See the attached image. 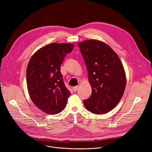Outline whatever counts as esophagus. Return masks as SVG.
Masks as SVG:
<instances>
[{
    "label": "esophagus",
    "instance_id": "34e87169",
    "mask_svg": "<svg viewBox=\"0 0 152 152\" xmlns=\"http://www.w3.org/2000/svg\"><path fill=\"white\" fill-rule=\"evenodd\" d=\"M77 89H78V87L77 86H75V87H73V90L74 92H76Z\"/></svg>",
    "mask_w": 152,
    "mask_h": 152
}]
</instances>
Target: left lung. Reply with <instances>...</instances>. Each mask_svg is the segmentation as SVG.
I'll return each instance as SVG.
<instances>
[{
  "label": "left lung",
  "instance_id": "1",
  "mask_svg": "<svg viewBox=\"0 0 152 152\" xmlns=\"http://www.w3.org/2000/svg\"><path fill=\"white\" fill-rule=\"evenodd\" d=\"M92 87L84 100L86 108L94 114H105L121 99L126 84L125 71L118 55L107 44L97 40L79 42Z\"/></svg>",
  "mask_w": 152,
  "mask_h": 152
}]
</instances>
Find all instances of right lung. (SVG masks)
Segmentation results:
<instances>
[{"label":"right lung","mask_w":152,"mask_h":152,"mask_svg":"<svg viewBox=\"0 0 152 152\" xmlns=\"http://www.w3.org/2000/svg\"><path fill=\"white\" fill-rule=\"evenodd\" d=\"M72 44L52 43L36 52L27 66L26 82L31 100L45 113L55 115L66 107L71 92L63 81L60 66Z\"/></svg>","instance_id":"right-lung-1"}]
</instances>
